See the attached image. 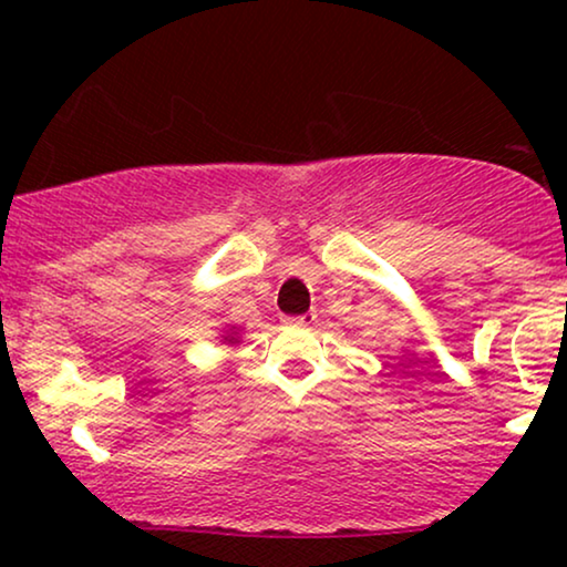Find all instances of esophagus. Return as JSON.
Instances as JSON below:
<instances>
[{
	"label": "esophagus",
	"mask_w": 567,
	"mask_h": 567,
	"mask_svg": "<svg viewBox=\"0 0 567 567\" xmlns=\"http://www.w3.org/2000/svg\"><path fill=\"white\" fill-rule=\"evenodd\" d=\"M315 320H317L315 312H305L297 317H284V324H291V328H312Z\"/></svg>",
	"instance_id": "esophagus-1"
}]
</instances>
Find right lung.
Here are the masks:
<instances>
[{
	"mask_svg": "<svg viewBox=\"0 0 567 567\" xmlns=\"http://www.w3.org/2000/svg\"><path fill=\"white\" fill-rule=\"evenodd\" d=\"M224 343H237V332H235V328L227 330V336H224Z\"/></svg>",
	"mask_w": 567,
	"mask_h": 567,
	"instance_id": "add662e5",
	"label": "right lung"
}]
</instances>
